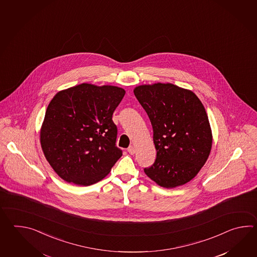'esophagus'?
<instances>
[{"mask_svg":"<svg viewBox=\"0 0 257 257\" xmlns=\"http://www.w3.org/2000/svg\"><path fill=\"white\" fill-rule=\"evenodd\" d=\"M127 152L131 153V155H133V154L135 153V152H136V150H135V147L131 145V146H130V147L127 148Z\"/></svg>","mask_w":257,"mask_h":257,"instance_id":"34e87169","label":"esophagus"}]
</instances>
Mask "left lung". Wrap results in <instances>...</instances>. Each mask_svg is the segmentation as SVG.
I'll use <instances>...</instances> for the list:
<instances>
[{"label":"left lung","mask_w":257,"mask_h":257,"mask_svg":"<svg viewBox=\"0 0 257 257\" xmlns=\"http://www.w3.org/2000/svg\"><path fill=\"white\" fill-rule=\"evenodd\" d=\"M133 92L151 120L157 151L145 174L164 188L188 183L206 164L212 147V131L201 101L191 90L173 83L142 84Z\"/></svg>","instance_id":"obj_1"}]
</instances>
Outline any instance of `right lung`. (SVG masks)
I'll use <instances>...</instances> for the list:
<instances>
[{"label":"right lung","mask_w":257,"mask_h":257,"mask_svg":"<svg viewBox=\"0 0 257 257\" xmlns=\"http://www.w3.org/2000/svg\"><path fill=\"white\" fill-rule=\"evenodd\" d=\"M125 93L114 85L82 83L55 94L40 128V144L61 179L87 186L109 174L122 156L112 115Z\"/></svg>","instance_id":"1"}]
</instances>
